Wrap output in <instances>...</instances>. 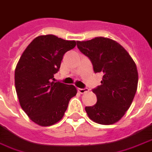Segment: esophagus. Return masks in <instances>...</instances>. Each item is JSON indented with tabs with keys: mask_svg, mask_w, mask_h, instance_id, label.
<instances>
[{
	"mask_svg": "<svg viewBox=\"0 0 152 152\" xmlns=\"http://www.w3.org/2000/svg\"><path fill=\"white\" fill-rule=\"evenodd\" d=\"M77 90H78L79 92H80V93H81V94H84V93H85V92H88V91H89L88 88H77Z\"/></svg>",
	"mask_w": 152,
	"mask_h": 152,
	"instance_id": "34e87169",
	"label": "esophagus"
}]
</instances>
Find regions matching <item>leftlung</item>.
<instances>
[{"instance_id":"8db88e82","label":"left lung","mask_w":152,"mask_h":152,"mask_svg":"<svg viewBox=\"0 0 152 152\" xmlns=\"http://www.w3.org/2000/svg\"><path fill=\"white\" fill-rule=\"evenodd\" d=\"M77 47L90 59L95 72L104 74L101 84L92 90L96 104L85 107L87 114L99 124L118 122L130 107L137 90L135 61L123 46L109 38L77 41Z\"/></svg>"}]
</instances>
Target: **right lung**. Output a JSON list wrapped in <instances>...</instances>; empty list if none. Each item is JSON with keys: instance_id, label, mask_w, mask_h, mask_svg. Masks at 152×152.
<instances>
[{"instance_id": "obj_1", "label": "right lung", "mask_w": 152, "mask_h": 152, "mask_svg": "<svg viewBox=\"0 0 152 152\" xmlns=\"http://www.w3.org/2000/svg\"><path fill=\"white\" fill-rule=\"evenodd\" d=\"M76 45L54 35L36 37L22 53L15 69V87L20 107L30 120L47 127L63 118L69 100L77 93L73 85L53 82L64 55Z\"/></svg>"}]
</instances>
